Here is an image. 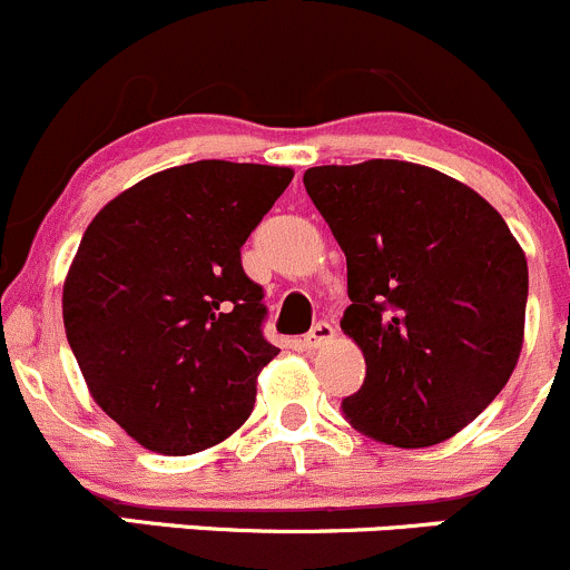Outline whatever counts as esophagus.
Instances as JSON below:
<instances>
[{"label":"esophagus","mask_w":570,"mask_h":570,"mask_svg":"<svg viewBox=\"0 0 570 570\" xmlns=\"http://www.w3.org/2000/svg\"><path fill=\"white\" fill-rule=\"evenodd\" d=\"M332 337H335V326H332L330 321H318V324H315L313 330L304 335V346L318 348V346H324V343H330Z\"/></svg>","instance_id":"34e87169"}]
</instances>
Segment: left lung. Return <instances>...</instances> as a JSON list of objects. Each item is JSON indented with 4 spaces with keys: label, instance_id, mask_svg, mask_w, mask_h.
<instances>
[{
    "label": "left lung",
    "instance_id": "8db88e82",
    "mask_svg": "<svg viewBox=\"0 0 570 570\" xmlns=\"http://www.w3.org/2000/svg\"><path fill=\"white\" fill-rule=\"evenodd\" d=\"M304 188L346 255L341 330L365 354L346 421L402 449L458 435L521 354L529 272L510 227L469 185L404 160L315 166Z\"/></svg>",
    "mask_w": 570,
    "mask_h": 570
}]
</instances>
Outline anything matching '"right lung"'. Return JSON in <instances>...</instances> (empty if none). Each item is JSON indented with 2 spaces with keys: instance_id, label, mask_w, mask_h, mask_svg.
<instances>
[{
  "instance_id": "1",
  "label": "right lung",
  "mask_w": 570,
  "mask_h": 570,
  "mask_svg": "<svg viewBox=\"0 0 570 570\" xmlns=\"http://www.w3.org/2000/svg\"><path fill=\"white\" fill-rule=\"evenodd\" d=\"M291 168L199 160L107 202L63 287V324L96 404L151 452L196 454L252 415L266 341L263 285L240 246Z\"/></svg>"
}]
</instances>
